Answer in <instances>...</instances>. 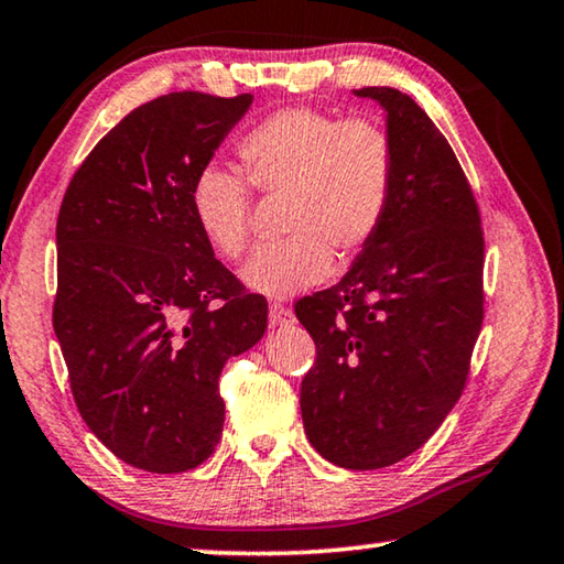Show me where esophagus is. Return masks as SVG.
Listing matches in <instances>:
<instances>
[{
  "instance_id": "34e87169",
  "label": "esophagus",
  "mask_w": 564,
  "mask_h": 564,
  "mask_svg": "<svg viewBox=\"0 0 564 564\" xmlns=\"http://www.w3.org/2000/svg\"><path fill=\"white\" fill-rule=\"evenodd\" d=\"M293 321V313L291 308H285L283 303H271L269 305V323L271 328H279V326H285V323Z\"/></svg>"
}]
</instances>
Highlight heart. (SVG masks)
<instances>
[{
	"label": "heart",
	"mask_w": 564,
	"mask_h": 564,
	"mask_svg": "<svg viewBox=\"0 0 564 564\" xmlns=\"http://www.w3.org/2000/svg\"><path fill=\"white\" fill-rule=\"evenodd\" d=\"M241 174L221 164L198 171L191 212L214 251L238 259L251 238V186L289 194L281 243L256 248L243 283L263 295L299 293L328 279L333 253L352 261L373 243L393 196L395 154L373 121H338L313 109H283L238 144Z\"/></svg>",
	"instance_id": "1"
}]
</instances>
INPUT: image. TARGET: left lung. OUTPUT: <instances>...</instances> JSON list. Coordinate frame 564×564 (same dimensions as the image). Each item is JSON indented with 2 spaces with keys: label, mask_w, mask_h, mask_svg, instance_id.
Listing matches in <instances>:
<instances>
[{
  "label": "left lung",
  "mask_w": 564,
  "mask_h": 564,
  "mask_svg": "<svg viewBox=\"0 0 564 564\" xmlns=\"http://www.w3.org/2000/svg\"><path fill=\"white\" fill-rule=\"evenodd\" d=\"M352 94L386 111L393 196L340 283L295 303L316 340L301 415L326 460L378 470L415 453L463 393L482 326L485 243L470 184L431 117L398 89Z\"/></svg>",
  "instance_id": "left-lung-1"
}]
</instances>
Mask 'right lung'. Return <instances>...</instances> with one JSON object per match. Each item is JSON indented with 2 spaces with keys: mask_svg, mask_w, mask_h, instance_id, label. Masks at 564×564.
Here are the masks:
<instances>
[{
  "mask_svg": "<svg viewBox=\"0 0 564 564\" xmlns=\"http://www.w3.org/2000/svg\"><path fill=\"white\" fill-rule=\"evenodd\" d=\"M251 101L174 91L133 109L76 169L56 218L54 333L76 408L139 470H194L214 453L218 376L269 323L191 212L196 174Z\"/></svg>",
  "mask_w": 564,
  "mask_h": 564,
  "instance_id": "1",
  "label": "right lung"
}]
</instances>
